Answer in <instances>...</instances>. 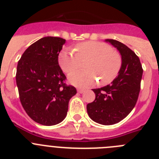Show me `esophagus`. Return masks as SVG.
<instances>
[{
    "instance_id": "34e87169",
    "label": "esophagus",
    "mask_w": 159,
    "mask_h": 159,
    "mask_svg": "<svg viewBox=\"0 0 159 159\" xmlns=\"http://www.w3.org/2000/svg\"><path fill=\"white\" fill-rule=\"evenodd\" d=\"M77 92H78L79 93L82 94V93H84V92H85V90H84V89H80V88H79V89H77Z\"/></svg>"
}]
</instances>
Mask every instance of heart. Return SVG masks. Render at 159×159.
<instances>
[{"mask_svg": "<svg viewBox=\"0 0 159 159\" xmlns=\"http://www.w3.org/2000/svg\"><path fill=\"white\" fill-rule=\"evenodd\" d=\"M75 53L64 49L60 53L58 62L61 69L71 73L80 67L81 60L89 59L85 68L87 71H79L70 74L68 80L71 84L80 88H86L95 84L97 75L101 84H107L113 81L121 69L122 57L114 51L109 44L103 42L88 41L77 44Z\"/></svg>", "mask_w": 159, "mask_h": 159, "instance_id": "1", "label": "heart"}]
</instances>
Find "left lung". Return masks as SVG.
<instances>
[{
    "mask_svg": "<svg viewBox=\"0 0 159 159\" xmlns=\"http://www.w3.org/2000/svg\"><path fill=\"white\" fill-rule=\"evenodd\" d=\"M105 41L116 48L121 55V69L111 84L92 89L95 99L87 105V111L95 123L112 125L127 117L135 106L143 70L139 58L127 46L111 39Z\"/></svg>",
    "mask_w": 159,
    "mask_h": 159,
    "instance_id": "1",
    "label": "left lung"
}]
</instances>
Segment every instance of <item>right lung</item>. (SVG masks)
<instances>
[{"label": "right lung", "instance_id": "1", "mask_svg": "<svg viewBox=\"0 0 159 159\" xmlns=\"http://www.w3.org/2000/svg\"><path fill=\"white\" fill-rule=\"evenodd\" d=\"M66 40L46 36L25 51L18 61L16 81L20 100L28 116L36 123L52 126L65 119L68 102L76 89L64 83L58 62Z\"/></svg>", "mask_w": 159, "mask_h": 159}]
</instances>
